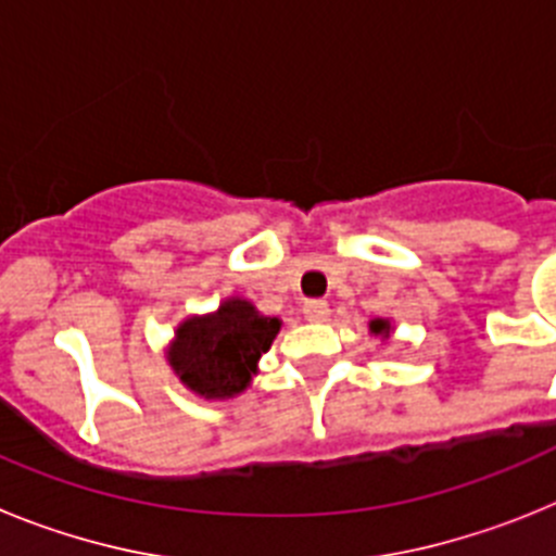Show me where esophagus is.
<instances>
[{
  "label": "esophagus",
  "mask_w": 556,
  "mask_h": 556,
  "mask_svg": "<svg viewBox=\"0 0 556 556\" xmlns=\"http://www.w3.org/2000/svg\"><path fill=\"white\" fill-rule=\"evenodd\" d=\"M328 314H331V308H328L326 301H308L306 306H303V317H306L308 323L328 320Z\"/></svg>",
  "instance_id": "esophagus-1"
}]
</instances>
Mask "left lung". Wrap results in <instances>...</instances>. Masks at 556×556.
Returning a JSON list of instances; mask_svg holds the SVG:
<instances>
[{
    "label": "left lung",
    "instance_id": "left-lung-1",
    "mask_svg": "<svg viewBox=\"0 0 556 556\" xmlns=\"http://www.w3.org/2000/svg\"><path fill=\"white\" fill-rule=\"evenodd\" d=\"M370 337H376V339H381V342H384V339H390V333L395 331V328H392V323L390 320H384V317H376V320H370Z\"/></svg>",
    "mask_w": 556,
    "mask_h": 556
}]
</instances>
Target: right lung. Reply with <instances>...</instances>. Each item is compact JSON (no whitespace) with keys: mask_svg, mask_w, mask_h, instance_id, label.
Wrapping results in <instances>:
<instances>
[{"mask_svg":"<svg viewBox=\"0 0 556 556\" xmlns=\"http://www.w3.org/2000/svg\"><path fill=\"white\" fill-rule=\"evenodd\" d=\"M281 331L248 298H225L214 312L189 314L166 345V362L180 384L205 401L242 395L258 372V358Z\"/></svg>","mask_w":556,"mask_h":556,"instance_id":"add662e5","label":"right lung"}]
</instances>
